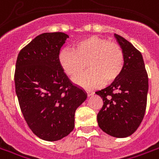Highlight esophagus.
I'll return each instance as SVG.
<instances>
[{
	"instance_id": "obj_1",
	"label": "esophagus",
	"mask_w": 159,
	"mask_h": 159,
	"mask_svg": "<svg viewBox=\"0 0 159 159\" xmlns=\"http://www.w3.org/2000/svg\"><path fill=\"white\" fill-rule=\"evenodd\" d=\"M87 93H88V96H91L92 94H93V92H92V91H87Z\"/></svg>"
}]
</instances>
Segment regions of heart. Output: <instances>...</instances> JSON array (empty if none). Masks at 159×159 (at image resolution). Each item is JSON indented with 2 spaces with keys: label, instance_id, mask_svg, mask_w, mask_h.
<instances>
[{
  "label": "heart",
  "instance_id": "obj_1",
  "mask_svg": "<svg viewBox=\"0 0 159 159\" xmlns=\"http://www.w3.org/2000/svg\"><path fill=\"white\" fill-rule=\"evenodd\" d=\"M58 61L69 77L77 76L86 62L88 70L75 77L74 82L83 88H93L102 82L108 84L119 76L124 65V55L118 44L93 36L76 42L73 49L61 51Z\"/></svg>",
  "mask_w": 159,
  "mask_h": 159
}]
</instances>
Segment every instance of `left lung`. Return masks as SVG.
I'll list each match as a JSON object with an SVG mask.
<instances>
[{
	"instance_id": "8db88e82",
	"label": "left lung",
	"mask_w": 159,
	"mask_h": 159,
	"mask_svg": "<svg viewBox=\"0 0 159 159\" xmlns=\"http://www.w3.org/2000/svg\"><path fill=\"white\" fill-rule=\"evenodd\" d=\"M124 55L122 72L107 88L97 91L103 105L98 113L99 128L115 138L132 135L143 119L148 77L141 52L123 36L114 34Z\"/></svg>"
}]
</instances>
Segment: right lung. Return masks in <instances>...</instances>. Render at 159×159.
Returning a JSON list of instances; mask_svg holds the SVG:
<instances>
[{"mask_svg":"<svg viewBox=\"0 0 159 159\" xmlns=\"http://www.w3.org/2000/svg\"><path fill=\"white\" fill-rule=\"evenodd\" d=\"M68 35L46 32L35 37L18 54L16 93L20 110L34 134L57 141L74 128L75 112L88 94L72 84L58 61Z\"/></svg>","mask_w":159,"mask_h":159,"instance_id":"obj_1","label":"right lung"}]
</instances>
